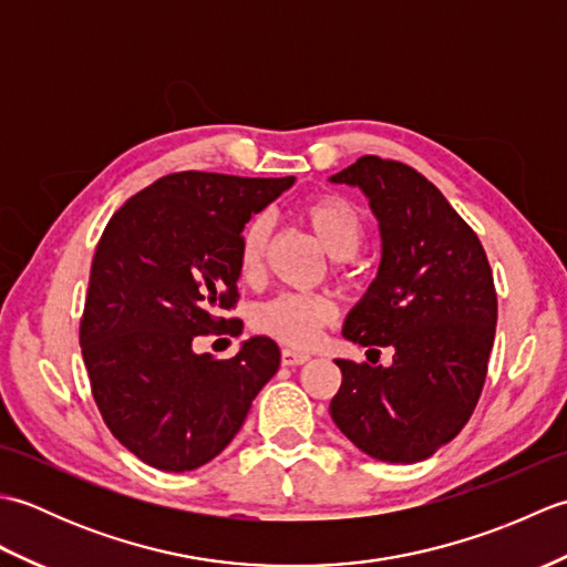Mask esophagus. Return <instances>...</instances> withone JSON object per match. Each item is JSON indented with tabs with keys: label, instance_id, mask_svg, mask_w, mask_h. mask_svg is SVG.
Instances as JSON below:
<instances>
[{
	"label": "esophagus",
	"instance_id": "1",
	"mask_svg": "<svg viewBox=\"0 0 567 567\" xmlns=\"http://www.w3.org/2000/svg\"><path fill=\"white\" fill-rule=\"evenodd\" d=\"M309 360V353L305 351H295V348H282V365L287 368H295V365H302Z\"/></svg>",
	"mask_w": 567,
	"mask_h": 567
}]
</instances>
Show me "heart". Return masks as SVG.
<instances>
[{
	"label": "heart",
	"mask_w": 567,
	"mask_h": 567,
	"mask_svg": "<svg viewBox=\"0 0 567 567\" xmlns=\"http://www.w3.org/2000/svg\"><path fill=\"white\" fill-rule=\"evenodd\" d=\"M302 219L317 234L319 244L333 258H348L363 240V219L351 202L336 195L309 199L302 207ZM265 246H268V219H250L238 238V272L244 280H256L262 270ZM336 319V305L327 295L285 292L252 311V327L290 346H309L321 327Z\"/></svg>",
	"instance_id": "obj_1"
}]
</instances>
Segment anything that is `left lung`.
I'll use <instances>...</instances> for the list:
<instances>
[{
  "mask_svg": "<svg viewBox=\"0 0 567 567\" xmlns=\"http://www.w3.org/2000/svg\"><path fill=\"white\" fill-rule=\"evenodd\" d=\"M329 179L363 192L382 240L378 275L348 311L343 339L394 351L388 368L336 360L343 382L331 419L375 461H426L461 433L485 384L497 327L485 248L404 163L363 155Z\"/></svg>",
  "mask_w": 567,
  "mask_h": 567,
  "instance_id": "1",
  "label": "left lung"
}]
</instances>
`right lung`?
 <instances>
[{
  "label": "right lung",
  "mask_w": 567,
  "mask_h": 567,
  "mask_svg": "<svg viewBox=\"0 0 567 567\" xmlns=\"http://www.w3.org/2000/svg\"><path fill=\"white\" fill-rule=\"evenodd\" d=\"M295 177L175 173L118 209L94 250L80 346L94 402L138 461L187 473L219 455L280 348L252 336L228 360L197 353V336L236 333L238 238ZM244 327V323H240Z\"/></svg>",
  "instance_id": "right-lung-1"
}]
</instances>
